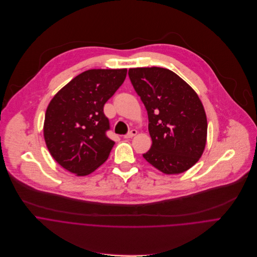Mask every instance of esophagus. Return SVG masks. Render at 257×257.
<instances>
[{
  "mask_svg": "<svg viewBox=\"0 0 257 257\" xmlns=\"http://www.w3.org/2000/svg\"><path fill=\"white\" fill-rule=\"evenodd\" d=\"M138 134V132L136 131V130H132L127 135H125L123 138L124 139H132V138H134L136 135Z\"/></svg>",
  "mask_w": 257,
  "mask_h": 257,
  "instance_id": "34e87169",
  "label": "esophagus"
}]
</instances>
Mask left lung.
<instances>
[{
	"label": "left lung",
	"instance_id": "left-lung-1",
	"mask_svg": "<svg viewBox=\"0 0 257 257\" xmlns=\"http://www.w3.org/2000/svg\"><path fill=\"white\" fill-rule=\"evenodd\" d=\"M128 76L148 112L152 146L143 157L165 174L188 170L207 143V115L198 95L168 69L134 68Z\"/></svg>",
	"mask_w": 257,
	"mask_h": 257
}]
</instances>
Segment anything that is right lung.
Segmentation results:
<instances>
[{
  "mask_svg": "<svg viewBox=\"0 0 257 257\" xmlns=\"http://www.w3.org/2000/svg\"><path fill=\"white\" fill-rule=\"evenodd\" d=\"M126 69H93L64 86L46 108L43 137L53 158L77 176L103 164L114 146L106 137L108 118L103 106L121 86Z\"/></svg>",
  "mask_w": 257,
  "mask_h": 257,
  "instance_id": "add662e5",
  "label": "right lung"
}]
</instances>
